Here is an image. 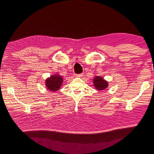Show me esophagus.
<instances>
[{
    "label": "esophagus",
    "mask_w": 154,
    "mask_h": 154,
    "mask_svg": "<svg viewBox=\"0 0 154 154\" xmlns=\"http://www.w3.org/2000/svg\"><path fill=\"white\" fill-rule=\"evenodd\" d=\"M83 76V73H81V74H77L76 75L77 77H82Z\"/></svg>",
    "instance_id": "1"
}]
</instances>
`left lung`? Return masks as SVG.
Returning a JSON list of instances; mask_svg holds the SVG:
<instances>
[{"label": "left lung", "mask_w": 154, "mask_h": 154, "mask_svg": "<svg viewBox=\"0 0 154 154\" xmlns=\"http://www.w3.org/2000/svg\"><path fill=\"white\" fill-rule=\"evenodd\" d=\"M93 85L96 89L99 91L104 90L109 86L107 81L100 76H95L93 78Z\"/></svg>", "instance_id": "left-lung-1"}]
</instances>
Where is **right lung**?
I'll list each match as a JSON object with an SVG mask.
<instances>
[{"label": "right lung", "instance_id": "1", "mask_svg": "<svg viewBox=\"0 0 154 154\" xmlns=\"http://www.w3.org/2000/svg\"><path fill=\"white\" fill-rule=\"evenodd\" d=\"M63 81V77L59 74H55L45 80V86L49 91H57L60 89Z\"/></svg>", "mask_w": 154, "mask_h": 154}]
</instances>
